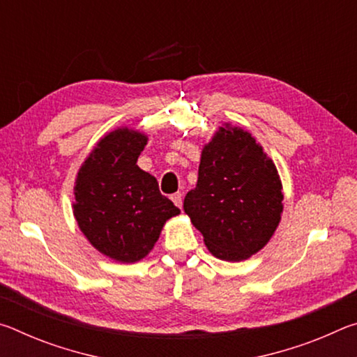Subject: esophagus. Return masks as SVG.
I'll return each mask as SVG.
<instances>
[{"instance_id": "esophagus-1", "label": "esophagus", "mask_w": 357, "mask_h": 357, "mask_svg": "<svg viewBox=\"0 0 357 357\" xmlns=\"http://www.w3.org/2000/svg\"><path fill=\"white\" fill-rule=\"evenodd\" d=\"M172 202L176 204L178 208H183V193L181 192H176V193H173L172 195Z\"/></svg>"}]
</instances>
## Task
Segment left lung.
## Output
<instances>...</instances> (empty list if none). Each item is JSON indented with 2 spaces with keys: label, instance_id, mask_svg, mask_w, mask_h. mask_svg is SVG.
<instances>
[{
  "label": "left lung",
  "instance_id": "1",
  "mask_svg": "<svg viewBox=\"0 0 357 357\" xmlns=\"http://www.w3.org/2000/svg\"><path fill=\"white\" fill-rule=\"evenodd\" d=\"M282 202L273 159L249 132L225 123L204 144L197 187L187 192L184 211L215 258L243 261L273 238Z\"/></svg>",
  "mask_w": 357,
  "mask_h": 357
}]
</instances>
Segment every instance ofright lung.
<instances>
[{
  "mask_svg": "<svg viewBox=\"0 0 357 357\" xmlns=\"http://www.w3.org/2000/svg\"><path fill=\"white\" fill-rule=\"evenodd\" d=\"M148 143L143 132L119 128L96 144L77 173L74 215L86 239L105 257L140 261L153 250L165 222L181 211L137 165Z\"/></svg>",
  "mask_w": 357,
  "mask_h": 357,
  "instance_id": "add662e5",
  "label": "right lung"
}]
</instances>
